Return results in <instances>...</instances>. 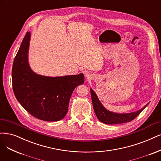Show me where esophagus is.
Instances as JSON below:
<instances>
[{
	"mask_svg": "<svg viewBox=\"0 0 161 161\" xmlns=\"http://www.w3.org/2000/svg\"><path fill=\"white\" fill-rule=\"evenodd\" d=\"M86 77H87V78H90V75H86Z\"/></svg>",
	"mask_w": 161,
	"mask_h": 161,
	"instance_id": "1",
	"label": "esophagus"
}]
</instances>
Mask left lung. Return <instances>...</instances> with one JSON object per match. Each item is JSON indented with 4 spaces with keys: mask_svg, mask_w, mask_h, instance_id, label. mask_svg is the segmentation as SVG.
Instances as JSON below:
<instances>
[{
    "mask_svg": "<svg viewBox=\"0 0 161 161\" xmlns=\"http://www.w3.org/2000/svg\"><path fill=\"white\" fill-rule=\"evenodd\" d=\"M91 93L93 108L97 117L100 121L104 124L116 125L130 122L131 120H134L149 104V103H147L143 108L137 110L136 112L125 114L115 113L113 112L109 111V110H107L103 106V104L98 100L96 93L92 88H91Z\"/></svg>",
    "mask_w": 161,
    "mask_h": 161,
    "instance_id": "left-lung-1",
    "label": "left lung"
}]
</instances>
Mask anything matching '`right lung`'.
Here are the masks:
<instances>
[{
  "label": "right lung",
  "instance_id": "obj_1",
  "mask_svg": "<svg viewBox=\"0 0 161 161\" xmlns=\"http://www.w3.org/2000/svg\"><path fill=\"white\" fill-rule=\"evenodd\" d=\"M30 39L31 33L27 32L14 60V94L22 107L35 118L50 122L60 120L68 112L75 88L84 83V75L51 77L36 74L28 62Z\"/></svg>",
  "mask_w": 161,
  "mask_h": 161
}]
</instances>
